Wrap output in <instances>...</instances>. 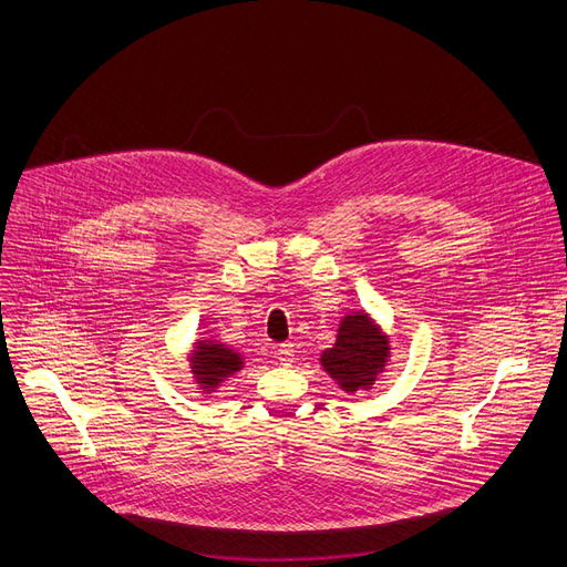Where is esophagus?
Wrapping results in <instances>:
<instances>
[{
    "instance_id": "1",
    "label": "esophagus",
    "mask_w": 567,
    "mask_h": 567,
    "mask_svg": "<svg viewBox=\"0 0 567 567\" xmlns=\"http://www.w3.org/2000/svg\"><path fill=\"white\" fill-rule=\"evenodd\" d=\"M293 343H282L280 348H278V362L280 364H285V367H289L291 362H293Z\"/></svg>"
}]
</instances>
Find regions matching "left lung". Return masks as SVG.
Returning a JSON list of instances; mask_svg holds the SVG:
<instances>
[{"mask_svg": "<svg viewBox=\"0 0 567 567\" xmlns=\"http://www.w3.org/2000/svg\"><path fill=\"white\" fill-rule=\"evenodd\" d=\"M389 352V337L380 326L369 315L354 312L341 319L334 346L321 354V367L346 393H354L375 384Z\"/></svg>", "mask_w": 567, "mask_h": 567, "instance_id": "left-lung-1", "label": "left lung"}]
</instances>
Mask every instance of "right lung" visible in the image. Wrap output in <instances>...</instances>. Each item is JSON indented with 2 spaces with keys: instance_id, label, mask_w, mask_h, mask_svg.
<instances>
[{
  "instance_id": "1",
  "label": "right lung",
  "mask_w": 567,
  "mask_h": 567,
  "mask_svg": "<svg viewBox=\"0 0 567 567\" xmlns=\"http://www.w3.org/2000/svg\"><path fill=\"white\" fill-rule=\"evenodd\" d=\"M241 354L219 341H196L189 357V369L203 391H215L224 380L241 371Z\"/></svg>"
}]
</instances>
